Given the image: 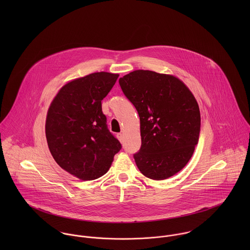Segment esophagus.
<instances>
[{
  "mask_svg": "<svg viewBox=\"0 0 250 250\" xmlns=\"http://www.w3.org/2000/svg\"><path fill=\"white\" fill-rule=\"evenodd\" d=\"M116 137H117V139H118V141H119L120 143H122L124 142V134H123V133H119V134H117V135H116Z\"/></svg>",
  "mask_w": 250,
  "mask_h": 250,
  "instance_id": "esophagus-1",
  "label": "esophagus"
}]
</instances>
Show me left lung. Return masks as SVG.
I'll return each instance as SVG.
<instances>
[{
	"mask_svg": "<svg viewBox=\"0 0 250 250\" xmlns=\"http://www.w3.org/2000/svg\"><path fill=\"white\" fill-rule=\"evenodd\" d=\"M141 120L142 147L134 155L147 178L165 180L190 160L200 133V111L189 88L177 77L135 70L119 79Z\"/></svg>",
	"mask_w": 250,
	"mask_h": 250,
	"instance_id": "obj_1",
	"label": "left lung"
}]
</instances>
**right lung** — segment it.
I'll use <instances>...</instances> for the list:
<instances>
[{
    "instance_id": "1",
    "label": "right lung",
    "mask_w": 250,
    "mask_h": 250,
    "mask_svg": "<svg viewBox=\"0 0 250 250\" xmlns=\"http://www.w3.org/2000/svg\"><path fill=\"white\" fill-rule=\"evenodd\" d=\"M118 77L96 72L69 81L48 108L45 133L50 152L62 169L80 180L106 174L121 149L107 130L101 104Z\"/></svg>"
}]
</instances>
